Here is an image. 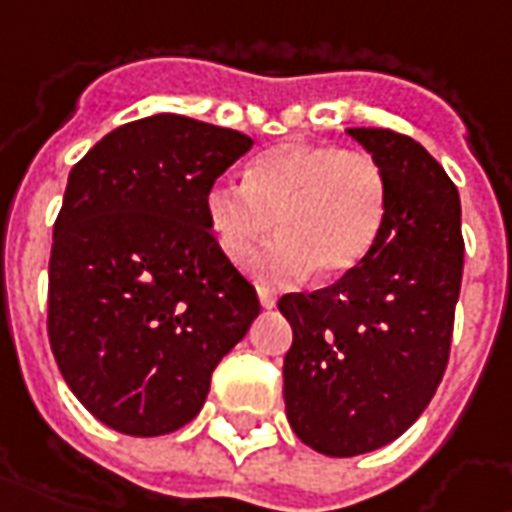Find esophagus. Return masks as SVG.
Instances as JSON below:
<instances>
[{
  "mask_svg": "<svg viewBox=\"0 0 512 512\" xmlns=\"http://www.w3.org/2000/svg\"><path fill=\"white\" fill-rule=\"evenodd\" d=\"M257 298H260V306H263V309H274L276 306L274 290H268V287H257Z\"/></svg>",
  "mask_w": 512,
  "mask_h": 512,
  "instance_id": "esophagus-1",
  "label": "esophagus"
}]
</instances>
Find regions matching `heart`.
<instances>
[{"mask_svg": "<svg viewBox=\"0 0 512 512\" xmlns=\"http://www.w3.org/2000/svg\"><path fill=\"white\" fill-rule=\"evenodd\" d=\"M219 249L236 266L252 260L276 227L257 271L274 282L306 274L342 279L361 266L388 219V179L369 151L287 140L257 154L246 184L219 179L203 198Z\"/></svg>", "mask_w": 512, "mask_h": 512, "instance_id": "1", "label": "heart"}]
</instances>
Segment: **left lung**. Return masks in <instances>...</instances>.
I'll return each instance as SVG.
<instances>
[{
  "label": "left lung",
  "instance_id": "left-lung-1",
  "mask_svg": "<svg viewBox=\"0 0 512 512\" xmlns=\"http://www.w3.org/2000/svg\"><path fill=\"white\" fill-rule=\"evenodd\" d=\"M385 170L388 219L372 255L314 293H287V420L317 453L347 458L388 445L429 407L450 355L461 293V200L407 135L352 127Z\"/></svg>",
  "mask_w": 512,
  "mask_h": 512
}]
</instances>
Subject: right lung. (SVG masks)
<instances>
[{
	"mask_svg": "<svg viewBox=\"0 0 512 512\" xmlns=\"http://www.w3.org/2000/svg\"><path fill=\"white\" fill-rule=\"evenodd\" d=\"M249 149L244 132L157 113L108 132L70 170L48 263V339L70 391L121 434L187 426L260 314L203 208Z\"/></svg>",
	"mask_w": 512,
	"mask_h": 512,
	"instance_id": "right-lung-1",
	"label": "right lung"
}]
</instances>
